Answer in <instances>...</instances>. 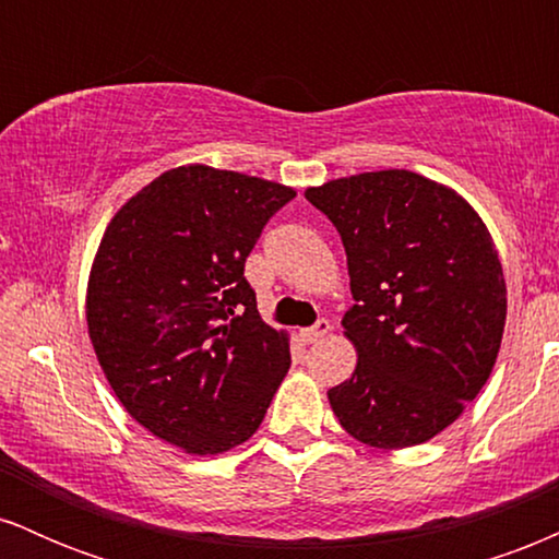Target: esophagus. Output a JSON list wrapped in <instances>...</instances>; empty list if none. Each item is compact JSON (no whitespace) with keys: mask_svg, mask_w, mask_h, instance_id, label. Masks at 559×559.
Returning a JSON list of instances; mask_svg holds the SVG:
<instances>
[{"mask_svg":"<svg viewBox=\"0 0 559 559\" xmlns=\"http://www.w3.org/2000/svg\"><path fill=\"white\" fill-rule=\"evenodd\" d=\"M329 331H331L329 320H318V323L312 325V329H305V331L299 333V336H301V342H305V344H316V342H320V338H323Z\"/></svg>","mask_w":559,"mask_h":559,"instance_id":"34e87169","label":"esophagus"}]
</instances>
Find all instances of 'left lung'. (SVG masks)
<instances>
[{
    "label": "left lung",
    "instance_id": "1",
    "mask_svg": "<svg viewBox=\"0 0 559 559\" xmlns=\"http://www.w3.org/2000/svg\"><path fill=\"white\" fill-rule=\"evenodd\" d=\"M342 236L355 305L352 378L329 391L342 428L376 449L423 444L463 415L502 344L507 286L491 234L444 183L376 170L310 186Z\"/></svg>",
    "mask_w": 559,
    "mask_h": 559
}]
</instances>
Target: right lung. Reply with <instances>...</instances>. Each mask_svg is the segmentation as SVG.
<instances>
[{
	"mask_svg": "<svg viewBox=\"0 0 559 559\" xmlns=\"http://www.w3.org/2000/svg\"><path fill=\"white\" fill-rule=\"evenodd\" d=\"M292 186L181 165L107 223L86 286L88 338L139 426L189 454L260 428L292 365L288 333L258 312L243 262Z\"/></svg>",
	"mask_w": 559,
	"mask_h": 559,
	"instance_id": "right-lung-1",
	"label": "right lung"
}]
</instances>
